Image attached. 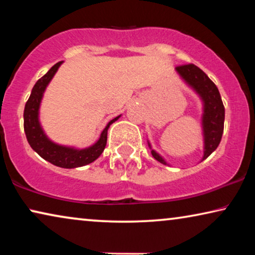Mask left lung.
Here are the masks:
<instances>
[{
    "label": "left lung",
    "instance_id": "left-lung-1",
    "mask_svg": "<svg viewBox=\"0 0 255 255\" xmlns=\"http://www.w3.org/2000/svg\"><path fill=\"white\" fill-rule=\"evenodd\" d=\"M176 71L203 100L204 114L202 125H203L204 133V155L202 160H204L218 147L222 140L223 131H224L225 108L223 106L218 88L201 68L194 64H188L177 66ZM152 155L159 162L167 165L165 160L153 149Z\"/></svg>",
    "mask_w": 255,
    "mask_h": 255
}]
</instances>
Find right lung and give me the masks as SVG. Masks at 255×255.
I'll use <instances>...</instances> for the list:
<instances>
[{
  "mask_svg": "<svg viewBox=\"0 0 255 255\" xmlns=\"http://www.w3.org/2000/svg\"><path fill=\"white\" fill-rule=\"evenodd\" d=\"M62 61H59L53 67H51L43 78H40L33 86L31 95L27 100L24 108V131L27 141L33 151H36L41 158L47 160L53 165L61 167V168H76V167L86 166L88 163L95 161L99 156L102 154L104 147L107 145L108 128L114 122H116L120 116L114 118L109 122L106 128L101 133V137L96 144L85 149H75L66 146H60L52 142L46 135H45L43 128H41L39 121H38V111L41 97L45 92L48 82L53 78L55 72L58 71L59 66Z\"/></svg>",
  "mask_w": 255,
  "mask_h": 255,
  "instance_id": "add662e5",
  "label": "right lung"
}]
</instances>
